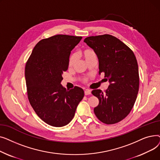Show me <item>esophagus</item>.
Segmentation results:
<instances>
[{
    "label": "esophagus",
    "mask_w": 160,
    "mask_h": 160,
    "mask_svg": "<svg viewBox=\"0 0 160 160\" xmlns=\"http://www.w3.org/2000/svg\"><path fill=\"white\" fill-rule=\"evenodd\" d=\"M91 93V91L89 89H86L85 91H84V94L86 95H90Z\"/></svg>",
    "instance_id": "obj_1"
}]
</instances>
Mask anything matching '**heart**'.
Wrapping results in <instances>:
<instances>
[{
    "instance_id": "obj_1",
    "label": "heart",
    "mask_w": 160,
    "mask_h": 160,
    "mask_svg": "<svg viewBox=\"0 0 160 160\" xmlns=\"http://www.w3.org/2000/svg\"><path fill=\"white\" fill-rule=\"evenodd\" d=\"M82 54L83 57L84 58L86 62L88 60H89V59L97 56L95 52H94V50H91L90 48H86V49L83 50L82 52ZM76 60H77V56H76V55L75 54L71 55L69 57V67L72 66L73 64L74 63V62H76ZM85 80H86V79Z\"/></svg>"
}]
</instances>
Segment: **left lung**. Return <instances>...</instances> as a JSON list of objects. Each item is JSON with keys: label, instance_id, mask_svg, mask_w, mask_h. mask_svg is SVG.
Instances as JSON below:
<instances>
[{"label": "left lung", "instance_id": "obj_1", "mask_svg": "<svg viewBox=\"0 0 160 160\" xmlns=\"http://www.w3.org/2000/svg\"><path fill=\"white\" fill-rule=\"evenodd\" d=\"M83 41L98 57L99 74L104 73L110 82L104 92L92 91L99 100L94 113L103 123L119 122L130 113L137 98L139 77L136 58L127 45L112 35L90 36Z\"/></svg>", "mask_w": 160, "mask_h": 160}]
</instances>
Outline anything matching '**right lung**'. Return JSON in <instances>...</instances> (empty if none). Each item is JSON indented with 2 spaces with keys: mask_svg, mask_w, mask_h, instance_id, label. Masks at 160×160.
Listing matches in <instances>:
<instances>
[{
  "mask_svg": "<svg viewBox=\"0 0 160 160\" xmlns=\"http://www.w3.org/2000/svg\"><path fill=\"white\" fill-rule=\"evenodd\" d=\"M82 37L56 35L39 41L25 67L28 98L33 110L47 124L61 127L69 124L84 96L77 86L70 90L61 85L68 69L71 50Z\"/></svg>",
  "mask_w": 160,
  "mask_h": 160,
  "instance_id": "obj_1",
  "label": "right lung"
}]
</instances>
